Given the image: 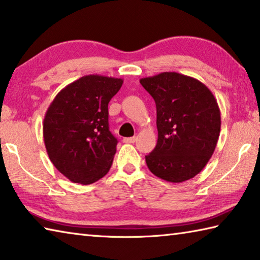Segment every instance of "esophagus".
<instances>
[{"instance_id":"obj_1","label":"esophagus","mask_w":260,"mask_h":260,"mask_svg":"<svg viewBox=\"0 0 260 260\" xmlns=\"http://www.w3.org/2000/svg\"><path fill=\"white\" fill-rule=\"evenodd\" d=\"M122 141H124L125 143H134L136 141V138L135 136H133V138H125Z\"/></svg>"}]
</instances>
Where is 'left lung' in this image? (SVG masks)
<instances>
[{
	"instance_id": "obj_1",
	"label": "left lung",
	"mask_w": 260,
	"mask_h": 260,
	"mask_svg": "<svg viewBox=\"0 0 260 260\" xmlns=\"http://www.w3.org/2000/svg\"><path fill=\"white\" fill-rule=\"evenodd\" d=\"M157 107L158 142L145 155L150 172L181 183L198 175L214 153L220 111L214 94L198 79L174 72L141 78Z\"/></svg>"
}]
</instances>
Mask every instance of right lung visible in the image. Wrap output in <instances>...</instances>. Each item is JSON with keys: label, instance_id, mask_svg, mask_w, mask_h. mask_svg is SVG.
Wrapping results in <instances>:
<instances>
[{"label": "right lung", "instance_id": "obj_1", "mask_svg": "<svg viewBox=\"0 0 260 260\" xmlns=\"http://www.w3.org/2000/svg\"><path fill=\"white\" fill-rule=\"evenodd\" d=\"M121 78L87 75L56 94L43 121L46 152L74 183L92 184L109 172L118 141L109 131L108 105Z\"/></svg>", "mask_w": 260, "mask_h": 260}]
</instances>
